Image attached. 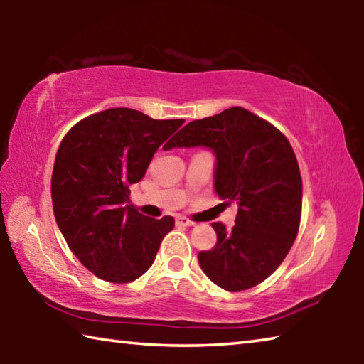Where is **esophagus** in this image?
Instances as JSON below:
<instances>
[{
  "mask_svg": "<svg viewBox=\"0 0 364 364\" xmlns=\"http://www.w3.org/2000/svg\"><path fill=\"white\" fill-rule=\"evenodd\" d=\"M176 225H178V226H186V228H189V226L194 225V221H191L189 218H186V217H183V215H180V217H176Z\"/></svg>",
  "mask_w": 364,
  "mask_h": 364,
  "instance_id": "esophagus-1",
  "label": "esophagus"
}]
</instances>
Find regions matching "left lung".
<instances>
[{
    "label": "left lung",
    "instance_id": "left-lung-1",
    "mask_svg": "<svg viewBox=\"0 0 364 364\" xmlns=\"http://www.w3.org/2000/svg\"><path fill=\"white\" fill-rule=\"evenodd\" d=\"M173 147L210 149L215 193L239 205L232 230L212 225L217 244L197 255L202 271L230 292L260 284L284 260L300 225L301 178L287 138L247 109L230 107L189 122L164 151Z\"/></svg>",
    "mask_w": 364,
    "mask_h": 364
}]
</instances>
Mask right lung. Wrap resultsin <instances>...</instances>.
<instances>
[{
  "instance_id": "1",
  "label": "right lung",
  "mask_w": 364,
  "mask_h": 364,
  "mask_svg": "<svg viewBox=\"0 0 364 364\" xmlns=\"http://www.w3.org/2000/svg\"><path fill=\"white\" fill-rule=\"evenodd\" d=\"M184 120H154L115 107L80 120L60 143L51 178L56 223L83 267L109 282H132L154 263L173 217L160 220L130 204L160 144Z\"/></svg>"
}]
</instances>
